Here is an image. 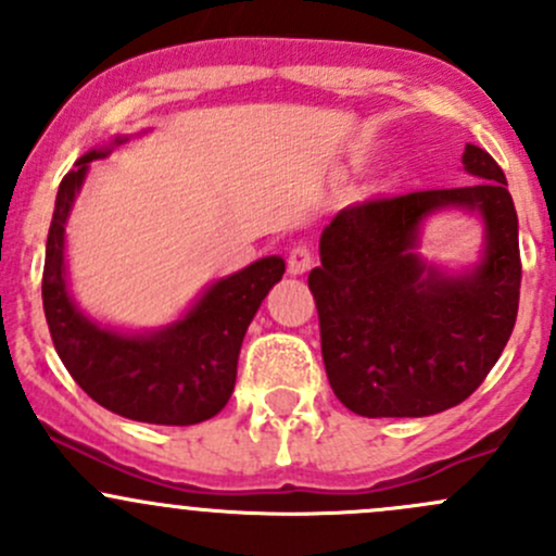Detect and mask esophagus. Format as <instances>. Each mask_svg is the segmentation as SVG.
<instances>
[{"mask_svg": "<svg viewBox=\"0 0 556 556\" xmlns=\"http://www.w3.org/2000/svg\"><path fill=\"white\" fill-rule=\"evenodd\" d=\"M286 262H289V273H291V276H305V273L313 267L311 245H305V243L291 245L289 256H286Z\"/></svg>", "mask_w": 556, "mask_h": 556, "instance_id": "obj_1", "label": "esophagus"}]
</instances>
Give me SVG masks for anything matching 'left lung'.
Instances as JSON below:
<instances>
[{
	"mask_svg": "<svg viewBox=\"0 0 556 556\" xmlns=\"http://www.w3.org/2000/svg\"><path fill=\"white\" fill-rule=\"evenodd\" d=\"M477 185L369 198L320 236L311 270L320 353L334 396L364 417H426L466 402L501 358L519 307L517 211L501 165L466 144ZM460 204L489 225V254L447 279L410 251L431 210Z\"/></svg>",
	"mask_w": 556,
	"mask_h": 556,
	"instance_id": "left-lung-1",
	"label": "left lung"
}]
</instances>
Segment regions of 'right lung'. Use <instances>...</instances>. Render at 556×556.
Returning a JSON list of instances; mask_svg holds the SVG:
<instances>
[{"mask_svg":"<svg viewBox=\"0 0 556 556\" xmlns=\"http://www.w3.org/2000/svg\"><path fill=\"white\" fill-rule=\"evenodd\" d=\"M104 152H88L59 187L42 270V305L61 362L93 402L128 420L194 426L230 402L245 329L283 276L280 256H265L200 296L185 318L152 337L96 326L68 300L64 225L85 170Z\"/></svg>","mask_w":556,"mask_h":556,"instance_id":"add662e5","label":"right lung"}]
</instances>
